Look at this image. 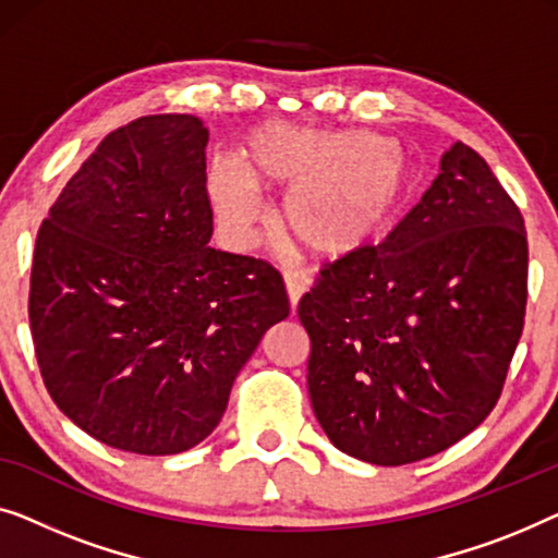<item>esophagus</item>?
Wrapping results in <instances>:
<instances>
[{"mask_svg":"<svg viewBox=\"0 0 558 558\" xmlns=\"http://www.w3.org/2000/svg\"><path fill=\"white\" fill-rule=\"evenodd\" d=\"M282 278H286V290H288L290 308H298V303H301L303 293H308L311 280L301 270H286V272H282Z\"/></svg>","mask_w":558,"mask_h":558,"instance_id":"esophagus-1","label":"esophagus"}]
</instances>
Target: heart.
<instances>
[{"instance_id": "obj_1", "label": "heart", "mask_w": 558, "mask_h": 558, "mask_svg": "<svg viewBox=\"0 0 558 558\" xmlns=\"http://www.w3.org/2000/svg\"><path fill=\"white\" fill-rule=\"evenodd\" d=\"M412 171L402 148L372 133L272 125L240 169L211 163L209 199L225 230L247 242L257 222L253 190H290L278 222L290 242L316 257H349L372 245L407 197Z\"/></svg>"}]
</instances>
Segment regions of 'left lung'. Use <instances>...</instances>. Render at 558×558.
Returning <instances> with one entry per match:
<instances>
[{
  "label": "left lung",
  "mask_w": 558,
  "mask_h": 558,
  "mask_svg": "<svg viewBox=\"0 0 558 558\" xmlns=\"http://www.w3.org/2000/svg\"><path fill=\"white\" fill-rule=\"evenodd\" d=\"M525 298L521 209L458 141L387 240L326 263L298 303L311 404L328 439L389 468L473 433L504 391Z\"/></svg>",
  "instance_id": "left-lung-1"
}]
</instances>
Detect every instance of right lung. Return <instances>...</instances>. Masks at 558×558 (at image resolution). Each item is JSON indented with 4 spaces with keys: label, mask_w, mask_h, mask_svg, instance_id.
Listing matches in <instances>:
<instances>
[{
    "label": "right lung",
    "mask_w": 558,
    "mask_h": 558,
    "mask_svg": "<svg viewBox=\"0 0 558 558\" xmlns=\"http://www.w3.org/2000/svg\"><path fill=\"white\" fill-rule=\"evenodd\" d=\"M207 141L186 113L121 125L37 232L29 328L43 381L68 420L116 450L199 445L290 313L270 263L207 245Z\"/></svg>",
    "instance_id": "obj_1"
}]
</instances>
